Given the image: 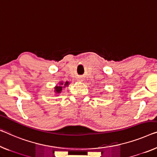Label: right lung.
Masks as SVG:
<instances>
[{"mask_svg":"<svg viewBox=\"0 0 157 157\" xmlns=\"http://www.w3.org/2000/svg\"><path fill=\"white\" fill-rule=\"evenodd\" d=\"M68 84H69L68 82H65V83L64 84V85H65V86H67V85H68ZM60 85H63V83L60 82ZM62 88H63L62 86H56V88H55L56 92V93H60V92H61Z\"/></svg>","mask_w":157,"mask_h":157,"instance_id":"obj_1","label":"right lung"}]
</instances>
